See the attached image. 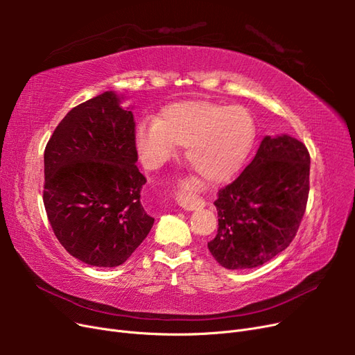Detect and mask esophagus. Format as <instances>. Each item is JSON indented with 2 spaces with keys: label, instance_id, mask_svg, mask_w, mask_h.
Segmentation results:
<instances>
[{
  "label": "esophagus",
  "instance_id": "34e87169",
  "mask_svg": "<svg viewBox=\"0 0 355 355\" xmlns=\"http://www.w3.org/2000/svg\"><path fill=\"white\" fill-rule=\"evenodd\" d=\"M176 201H178L179 206L187 211H192V210H197L200 207L206 206V201H204L202 197H200L197 194H192V192H188L185 189L178 192Z\"/></svg>",
  "mask_w": 355,
  "mask_h": 355
}]
</instances>
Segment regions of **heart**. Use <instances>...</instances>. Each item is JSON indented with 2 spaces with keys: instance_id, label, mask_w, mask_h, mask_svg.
I'll list each match as a JSON object with an SVG mask.
<instances>
[{
  "instance_id": "1",
  "label": "heart",
  "mask_w": 355,
  "mask_h": 355,
  "mask_svg": "<svg viewBox=\"0 0 355 355\" xmlns=\"http://www.w3.org/2000/svg\"><path fill=\"white\" fill-rule=\"evenodd\" d=\"M256 137V123L240 105L178 102L158 120L136 125L135 142L148 167L173 157L176 145L187 148L189 167L207 184L228 182L243 166Z\"/></svg>"
}]
</instances>
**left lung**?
Here are the masks:
<instances>
[{"instance_id":"left-lung-1","label":"left lung","mask_w":355,"mask_h":355,"mask_svg":"<svg viewBox=\"0 0 355 355\" xmlns=\"http://www.w3.org/2000/svg\"><path fill=\"white\" fill-rule=\"evenodd\" d=\"M311 158L297 139L265 136L252 163L218 192V234L207 243L227 270L271 261L292 243L304 218Z\"/></svg>"}]
</instances>
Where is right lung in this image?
I'll return each mask as SVG.
<instances>
[{
  "label": "right lung",
  "mask_w": 355,
  "mask_h": 355,
  "mask_svg": "<svg viewBox=\"0 0 355 355\" xmlns=\"http://www.w3.org/2000/svg\"><path fill=\"white\" fill-rule=\"evenodd\" d=\"M105 92L72 108L44 151V207L59 243L78 261L124 263L154 225L141 202L133 112Z\"/></svg>",
  "instance_id": "obj_1"
}]
</instances>
